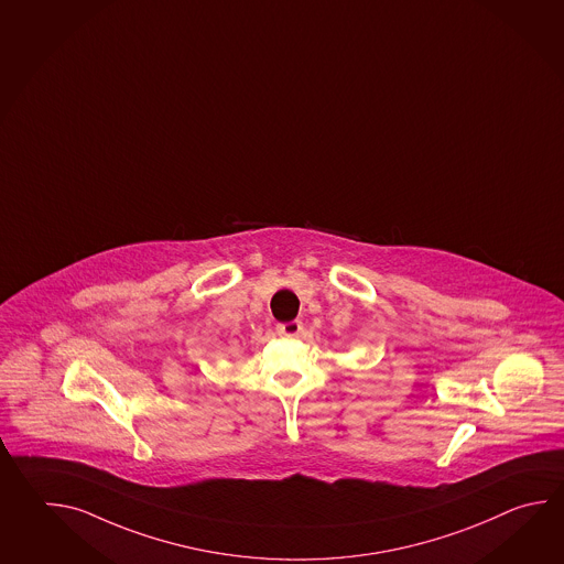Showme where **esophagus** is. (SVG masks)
<instances>
[{"mask_svg":"<svg viewBox=\"0 0 564 564\" xmlns=\"http://www.w3.org/2000/svg\"><path fill=\"white\" fill-rule=\"evenodd\" d=\"M301 332H303V323L300 319L276 325V334L283 335V337H297Z\"/></svg>","mask_w":564,"mask_h":564,"instance_id":"34e87169","label":"esophagus"}]
</instances>
